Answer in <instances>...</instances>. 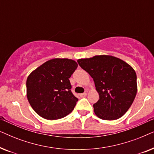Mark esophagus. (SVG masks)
I'll use <instances>...</instances> for the list:
<instances>
[{
  "label": "esophagus",
  "mask_w": 154,
  "mask_h": 154,
  "mask_svg": "<svg viewBox=\"0 0 154 154\" xmlns=\"http://www.w3.org/2000/svg\"><path fill=\"white\" fill-rule=\"evenodd\" d=\"M87 95V93L86 92H84V93H82V94H80V97H85Z\"/></svg>",
  "instance_id": "1"
}]
</instances>
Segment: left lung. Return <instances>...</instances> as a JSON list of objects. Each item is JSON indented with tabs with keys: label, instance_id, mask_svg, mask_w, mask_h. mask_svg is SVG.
Returning <instances> with one entry per match:
<instances>
[{
	"label": "left lung",
	"instance_id": "8db88e82",
	"mask_svg": "<svg viewBox=\"0 0 154 154\" xmlns=\"http://www.w3.org/2000/svg\"><path fill=\"white\" fill-rule=\"evenodd\" d=\"M77 62L93 79L100 95V100L93 105L97 116L109 121L123 116L137 91L133 68L121 59L104 54L79 59Z\"/></svg>",
	"mask_w": 154,
	"mask_h": 154
}]
</instances>
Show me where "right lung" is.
<instances>
[{
  "mask_svg": "<svg viewBox=\"0 0 154 154\" xmlns=\"http://www.w3.org/2000/svg\"><path fill=\"white\" fill-rule=\"evenodd\" d=\"M78 66L74 60L54 58L33 71L26 80V96L35 113L47 120L64 118L79 100L71 91L69 78Z\"/></svg>",
  "mask_w": 154,
  "mask_h": 154,
  "instance_id": "obj_1",
  "label": "right lung"
}]
</instances>
